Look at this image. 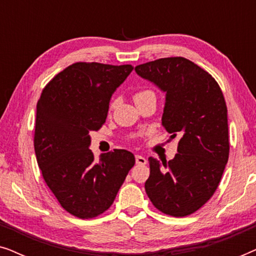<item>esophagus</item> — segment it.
I'll return each instance as SVG.
<instances>
[{
  "label": "esophagus",
  "mask_w": 256,
  "mask_h": 256,
  "mask_svg": "<svg viewBox=\"0 0 256 256\" xmlns=\"http://www.w3.org/2000/svg\"><path fill=\"white\" fill-rule=\"evenodd\" d=\"M135 160H136V164H138V166H146V164L148 163V160H146V157L140 156V155H136Z\"/></svg>",
  "instance_id": "esophagus-1"
}]
</instances>
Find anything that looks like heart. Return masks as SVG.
<instances>
[{
    "label": "heart",
    "mask_w": 256,
    "mask_h": 256,
    "mask_svg": "<svg viewBox=\"0 0 256 256\" xmlns=\"http://www.w3.org/2000/svg\"><path fill=\"white\" fill-rule=\"evenodd\" d=\"M146 92H149V90H141V92L136 93V94H135V96H134V98H136V96H142V94H144V93H146ZM113 107H114V104H110V108H113Z\"/></svg>",
    "instance_id": "heart-1"
}]
</instances>
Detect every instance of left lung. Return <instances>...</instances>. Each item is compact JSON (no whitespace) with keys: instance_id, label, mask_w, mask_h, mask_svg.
<instances>
[{"instance_id":"1","label":"left lung","mask_w":256,"mask_h":256,"mask_svg":"<svg viewBox=\"0 0 256 256\" xmlns=\"http://www.w3.org/2000/svg\"><path fill=\"white\" fill-rule=\"evenodd\" d=\"M135 71L166 93L162 124L171 138L180 136L174 160L148 158L146 192L164 214L190 216L214 194L228 160L225 98L216 79L186 58L156 59Z\"/></svg>"}]
</instances>
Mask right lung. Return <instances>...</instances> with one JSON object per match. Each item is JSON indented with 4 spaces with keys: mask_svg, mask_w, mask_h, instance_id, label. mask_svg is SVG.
I'll use <instances>...</instances> for the list:
<instances>
[{
    "mask_svg": "<svg viewBox=\"0 0 256 256\" xmlns=\"http://www.w3.org/2000/svg\"><path fill=\"white\" fill-rule=\"evenodd\" d=\"M132 65L74 62L54 76L37 102L34 146L45 183L62 208L80 219L102 214L113 204L135 157L114 149L99 160L90 132L106 122L114 90Z\"/></svg>",
    "mask_w": 256,
    "mask_h": 256,
    "instance_id": "add662e5",
    "label": "right lung"
}]
</instances>
